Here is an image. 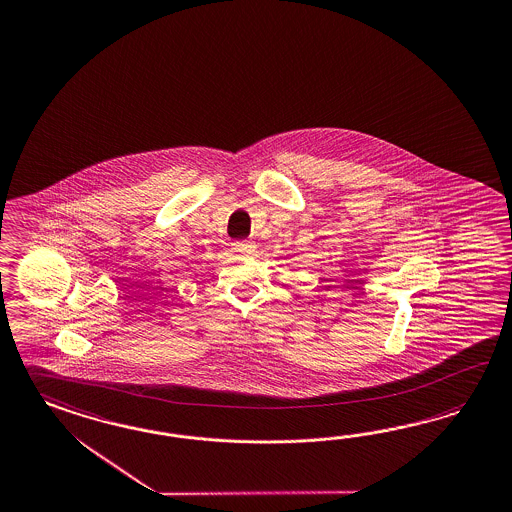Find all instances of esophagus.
<instances>
[{
  "label": "esophagus",
  "mask_w": 512,
  "mask_h": 512,
  "mask_svg": "<svg viewBox=\"0 0 512 512\" xmlns=\"http://www.w3.org/2000/svg\"><path fill=\"white\" fill-rule=\"evenodd\" d=\"M234 250L236 252H250V250H254V243L252 241H236Z\"/></svg>",
  "instance_id": "34e87169"
}]
</instances>
